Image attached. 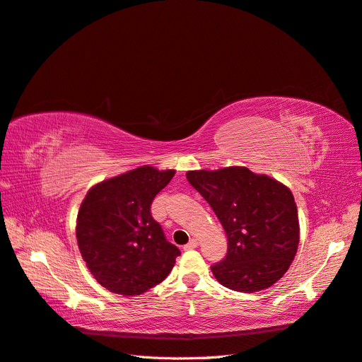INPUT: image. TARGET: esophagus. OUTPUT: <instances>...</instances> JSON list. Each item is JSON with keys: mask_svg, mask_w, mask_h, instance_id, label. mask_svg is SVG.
<instances>
[{"mask_svg": "<svg viewBox=\"0 0 362 362\" xmlns=\"http://www.w3.org/2000/svg\"><path fill=\"white\" fill-rule=\"evenodd\" d=\"M199 245V243H197V240H191L187 245H183V249L185 250H192V249H195V247Z\"/></svg>", "mask_w": 362, "mask_h": 362, "instance_id": "esophagus-1", "label": "esophagus"}]
</instances>
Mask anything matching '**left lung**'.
<instances>
[{
	"mask_svg": "<svg viewBox=\"0 0 362 362\" xmlns=\"http://www.w3.org/2000/svg\"><path fill=\"white\" fill-rule=\"evenodd\" d=\"M191 187L209 203L227 235L224 259L211 267L233 291L272 286L290 268L298 245V216L285 185L244 167L188 171Z\"/></svg>",
	"mask_w": 362,
	"mask_h": 362,
	"instance_id": "obj_1",
	"label": "left lung"
}]
</instances>
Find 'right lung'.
Listing matches in <instances>:
<instances>
[{"label":"right lung","mask_w":362,"mask_h":362,"mask_svg":"<svg viewBox=\"0 0 362 362\" xmlns=\"http://www.w3.org/2000/svg\"><path fill=\"white\" fill-rule=\"evenodd\" d=\"M174 173L141 167L86 194L77 215V243L89 272L106 290L138 296L173 270L180 250L165 238L150 208Z\"/></svg>","instance_id":"add662e5"}]
</instances>
